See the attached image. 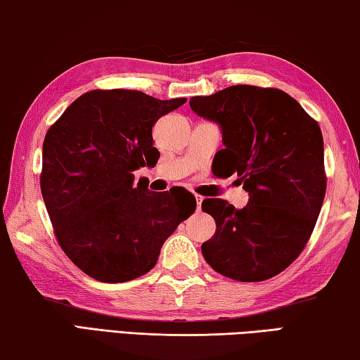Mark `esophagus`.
<instances>
[{
    "label": "esophagus",
    "instance_id": "34e87169",
    "mask_svg": "<svg viewBox=\"0 0 360 360\" xmlns=\"http://www.w3.org/2000/svg\"><path fill=\"white\" fill-rule=\"evenodd\" d=\"M195 202H197V208H198V210L202 208V202H203V197H202V195H197V193H195Z\"/></svg>",
    "mask_w": 360,
    "mask_h": 360
}]
</instances>
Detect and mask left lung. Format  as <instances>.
Segmentation results:
<instances>
[{
	"label": "left lung",
	"mask_w": 360,
	"mask_h": 360,
	"mask_svg": "<svg viewBox=\"0 0 360 360\" xmlns=\"http://www.w3.org/2000/svg\"><path fill=\"white\" fill-rule=\"evenodd\" d=\"M188 103L200 117L221 125L219 174L236 173L249 193L243 210L221 198L203 200L202 210L216 221L214 236L202 245L205 260L236 281L276 276L307 246L326 197L318 122L283 90L255 85H231Z\"/></svg>",
	"instance_id": "obj_1"
}]
</instances>
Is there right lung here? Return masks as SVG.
<instances>
[{
    "label": "right lung",
    "mask_w": 360,
    "mask_h": 360,
    "mask_svg": "<svg viewBox=\"0 0 360 360\" xmlns=\"http://www.w3.org/2000/svg\"><path fill=\"white\" fill-rule=\"evenodd\" d=\"M187 98L138 90H92L66 108L42 144L41 192L60 248L101 283L154 268L162 245L193 214L191 192H150L133 172L154 160L152 127Z\"/></svg>",
    "instance_id": "right-lung-1"
}]
</instances>
